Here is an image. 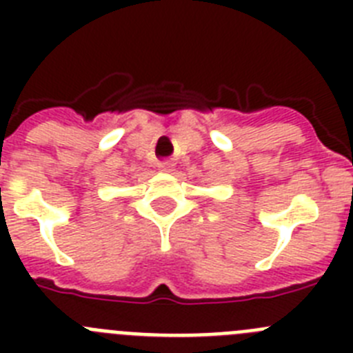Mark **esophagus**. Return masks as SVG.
<instances>
[{"mask_svg":"<svg viewBox=\"0 0 353 353\" xmlns=\"http://www.w3.org/2000/svg\"><path fill=\"white\" fill-rule=\"evenodd\" d=\"M157 168L161 171H171V168H173V164H170V162H159Z\"/></svg>","mask_w":353,"mask_h":353,"instance_id":"1","label":"esophagus"}]
</instances>
